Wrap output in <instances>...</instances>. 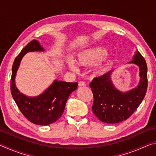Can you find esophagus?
Listing matches in <instances>:
<instances>
[{
  "label": "esophagus",
  "mask_w": 156,
  "mask_h": 156,
  "mask_svg": "<svg viewBox=\"0 0 156 156\" xmlns=\"http://www.w3.org/2000/svg\"><path fill=\"white\" fill-rule=\"evenodd\" d=\"M78 86L79 87H84V86H86V84L84 83V82L80 81V82H79V83H78Z\"/></svg>",
  "instance_id": "esophagus-1"
}]
</instances>
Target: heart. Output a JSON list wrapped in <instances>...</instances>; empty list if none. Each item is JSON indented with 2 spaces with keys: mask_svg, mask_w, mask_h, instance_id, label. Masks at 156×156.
Listing matches in <instances>:
<instances>
[{
  "mask_svg": "<svg viewBox=\"0 0 156 156\" xmlns=\"http://www.w3.org/2000/svg\"><path fill=\"white\" fill-rule=\"evenodd\" d=\"M109 54V50L102 46L87 47L82 49L75 56V61L80 67H91L94 66L91 73L94 77H101L107 72L109 69V62L99 63L106 58ZM67 67L73 71L77 70V67L71 60H67Z\"/></svg>",
  "mask_w": 156,
  "mask_h": 156,
  "instance_id": "obj_1",
  "label": "heart"
}]
</instances>
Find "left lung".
<instances>
[{"label": "left lung", "instance_id": "8db88e82", "mask_svg": "<svg viewBox=\"0 0 156 156\" xmlns=\"http://www.w3.org/2000/svg\"><path fill=\"white\" fill-rule=\"evenodd\" d=\"M131 61L139 67L140 81L131 90L123 92L115 87L112 80L114 69L101 77L94 78L90 84L94 94L92 111L98 119L105 123L115 124L130 117L140 105L147 89V66L140 53L136 51Z\"/></svg>", "mask_w": 156, "mask_h": 156}]
</instances>
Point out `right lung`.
Masks as SVG:
<instances>
[{
	"instance_id": "1",
	"label": "right lung",
	"mask_w": 156,
	"mask_h": 156,
	"mask_svg": "<svg viewBox=\"0 0 156 156\" xmlns=\"http://www.w3.org/2000/svg\"><path fill=\"white\" fill-rule=\"evenodd\" d=\"M44 51L39 41H31L15 58L11 78V93L18 107L28 120L38 125H50L61 117L69 96L78 87L77 83L55 80L45 91L37 96H27L20 93L15 83L20 61L27 52Z\"/></svg>"
}]
</instances>
